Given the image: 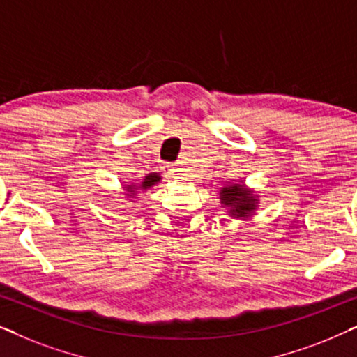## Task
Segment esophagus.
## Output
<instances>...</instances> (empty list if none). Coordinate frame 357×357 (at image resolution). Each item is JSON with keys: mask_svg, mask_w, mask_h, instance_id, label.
Returning <instances> with one entry per match:
<instances>
[{"mask_svg": "<svg viewBox=\"0 0 357 357\" xmlns=\"http://www.w3.org/2000/svg\"><path fill=\"white\" fill-rule=\"evenodd\" d=\"M160 170H162L165 177H175L177 175V167L174 164H162L160 165Z\"/></svg>", "mask_w": 357, "mask_h": 357, "instance_id": "1", "label": "esophagus"}]
</instances>
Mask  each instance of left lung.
<instances>
[{
    "label": "left lung",
    "instance_id": "left-lung-1",
    "mask_svg": "<svg viewBox=\"0 0 357 357\" xmlns=\"http://www.w3.org/2000/svg\"><path fill=\"white\" fill-rule=\"evenodd\" d=\"M219 197H221V204L227 208V213L231 214L232 218H248L252 216V213L257 209L258 199L257 195L253 192L247 190L241 183H234L224 187L221 192H219Z\"/></svg>",
    "mask_w": 357,
    "mask_h": 357
}]
</instances>
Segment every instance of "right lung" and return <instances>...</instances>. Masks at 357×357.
<instances>
[{
    "instance_id": "right-lung-1",
    "label": "right lung",
    "mask_w": 357,
    "mask_h": 357,
    "mask_svg": "<svg viewBox=\"0 0 357 357\" xmlns=\"http://www.w3.org/2000/svg\"><path fill=\"white\" fill-rule=\"evenodd\" d=\"M159 180H160V175L159 174H148L143 178V182H141L139 185H133V183L126 185L125 190H126V192H128L126 195H128L130 198H133L135 195H136V190H149L151 187H154V185L158 183Z\"/></svg>"
}]
</instances>
